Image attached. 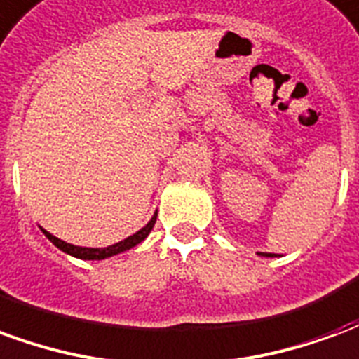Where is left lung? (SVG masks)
Wrapping results in <instances>:
<instances>
[{
  "label": "left lung",
  "instance_id": "1",
  "mask_svg": "<svg viewBox=\"0 0 359 359\" xmlns=\"http://www.w3.org/2000/svg\"><path fill=\"white\" fill-rule=\"evenodd\" d=\"M259 256H265V257H271V254H264V252H259Z\"/></svg>",
  "mask_w": 359,
  "mask_h": 359
}]
</instances>
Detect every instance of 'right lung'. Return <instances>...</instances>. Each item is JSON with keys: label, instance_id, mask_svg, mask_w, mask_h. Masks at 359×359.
<instances>
[{"label": "right lung", "instance_id": "add662e5", "mask_svg": "<svg viewBox=\"0 0 359 359\" xmlns=\"http://www.w3.org/2000/svg\"><path fill=\"white\" fill-rule=\"evenodd\" d=\"M156 219H157V213L154 217L149 219V223L144 229H140L138 233L133 234V236H128L125 241L117 242V244H113V246H107V248H82V246H73V244H67L65 241H59L57 236H53L50 234L48 231H43V234L50 238L59 250H63L67 254H71L74 257H81V259H105V257H111L115 256V254H121V252H125V250H130L134 248L136 244H140L146 236L149 234V231L154 229L156 225Z\"/></svg>", "mask_w": 359, "mask_h": 359}]
</instances>
